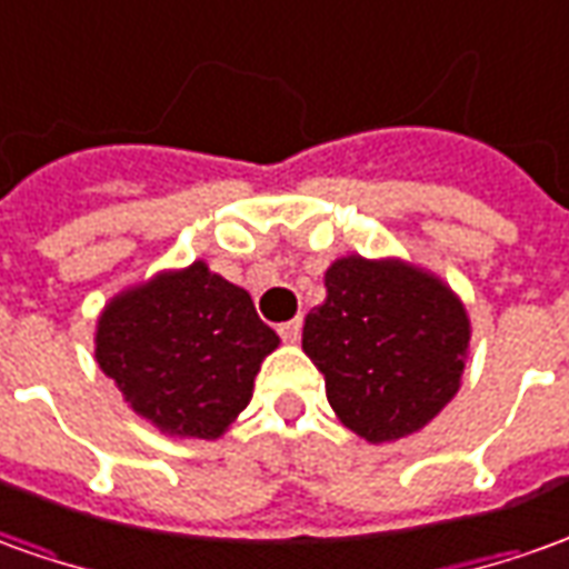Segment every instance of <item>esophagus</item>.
<instances>
[{
    "label": "esophagus",
    "mask_w": 569,
    "mask_h": 569,
    "mask_svg": "<svg viewBox=\"0 0 569 569\" xmlns=\"http://www.w3.org/2000/svg\"><path fill=\"white\" fill-rule=\"evenodd\" d=\"M280 339L296 345L301 339V320H289V323H280Z\"/></svg>",
    "instance_id": "obj_1"
}]
</instances>
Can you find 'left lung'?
I'll list each match as a JSON object with an SVG mask.
<instances>
[{"label": "left lung", "instance_id": "1", "mask_svg": "<svg viewBox=\"0 0 569 569\" xmlns=\"http://www.w3.org/2000/svg\"><path fill=\"white\" fill-rule=\"evenodd\" d=\"M471 323L459 296L400 258L345 256L301 348L323 372L329 407L369 443L422 431L462 385Z\"/></svg>", "mask_w": 569, "mask_h": 569}]
</instances>
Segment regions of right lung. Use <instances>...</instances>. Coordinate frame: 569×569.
<instances>
[{
    "mask_svg": "<svg viewBox=\"0 0 569 569\" xmlns=\"http://www.w3.org/2000/svg\"><path fill=\"white\" fill-rule=\"evenodd\" d=\"M280 345L246 289L193 261L107 301L94 357L126 403L169 437L216 440L252 400Z\"/></svg>",
    "mask_w": 569,
    "mask_h": 569,
    "instance_id": "add662e5",
    "label": "right lung"
}]
</instances>
